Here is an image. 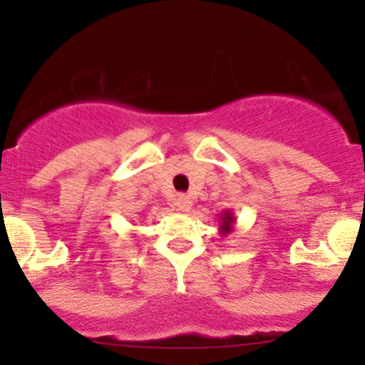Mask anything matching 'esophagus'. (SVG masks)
Returning a JSON list of instances; mask_svg holds the SVG:
<instances>
[{"mask_svg": "<svg viewBox=\"0 0 365 365\" xmlns=\"http://www.w3.org/2000/svg\"><path fill=\"white\" fill-rule=\"evenodd\" d=\"M176 208H178L180 212H189V210L192 208V201H190V197L185 196V194H180V196L176 197Z\"/></svg>", "mask_w": 365, "mask_h": 365, "instance_id": "34e87169", "label": "esophagus"}]
</instances>
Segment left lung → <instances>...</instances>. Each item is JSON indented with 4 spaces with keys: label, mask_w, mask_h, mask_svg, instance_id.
Masks as SVG:
<instances>
[{
    "label": "left lung",
    "mask_w": 365,
    "mask_h": 365,
    "mask_svg": "<svg viewBox=\"0 0 365 365\" xmlns=\"http://www.w3.org/2000/svg\"><path fill=\"white\" fill-rule=\"evenodd\" d=\"M220 219H219V233L220 237H226V235H230L231 231L235 230V224H237V217H235V213L231 212V210H224L222 213H220Z\"/></svg>",
    "instance_id": "1"
}]
</instances>
